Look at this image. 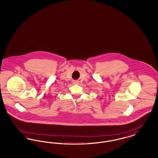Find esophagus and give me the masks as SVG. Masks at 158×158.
Listing matches in <instances>:
<instances>
[{"label":"esophagus","instance_id":"obj_1","mask_svg":"<svg viewBox=\"0 0 158 158\" xmlns=\"http://www.w3.org/2000/svg\"><path fill=\"white\" fill-rule=\"evenodd\" d=\"M73 84H77V83H78V81H74L73 82Z\"/></svg>","mask_w":158,"mask_h":158}]
</instances>
